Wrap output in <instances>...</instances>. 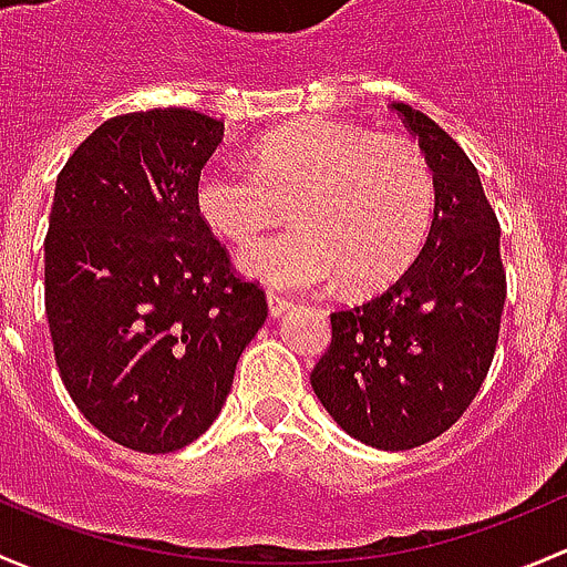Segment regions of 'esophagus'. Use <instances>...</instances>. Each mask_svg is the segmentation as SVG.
Here are the masks:
<instances>
[{
  "label": "esophagus",
  "instance_id": "1",
  "mask_svg": "<svg viewBox=\"0 0 567 567\" xmlns=\"http://www.w3.org/2000/svg\"><path fill=\"white\" fill-rule=\"evenodd\" d=\"M267 308H270L272 317H281L291 308V300L289 297H281L278 291H267Z\"/></svg>",
  "mask_w": 567,
  "mask_h": 567
}]
</instances>
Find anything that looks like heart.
Wrapping results in <instances>:
<instances>
[{"label": "heart", "mask_w": 567, "mask_h": 567, "mask_svg": "<svg viewBox=\"0 0 567 567\" xmlns=\"http://www.w3.org/2000/svg\"><path fill=\"white\" fill-rule=\"evenodd\" d=\"M429 157L404 136L302 120L250 147V168L209 163L196 179V213L224 240L248 245L289 215L297 226L256 243L243 270L284 289L336 281L373 289L399 276L434 215Z\"/></svg>", "instance_id": "heart-1"}]
</instances>
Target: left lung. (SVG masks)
<instances>
[{
	"label": "left lung",
	"instance_id": "8db88e82",
	"mask_svg": "<svg viewBox=\"0 0 567 567\" xmlns=\"http://www.w3.org/2000/svg\"><path fill=\"white\" fill-rule=\"evenodd\" d=\"M434 172V220L388 289L330 313L313 393L347 434L410 451L445 434L492 369L507 281L499 220L464 150L425 114L393 103Z\"/></svg>",
	"mask_w": 567,
	"mask_h": 567
}]
</instances>
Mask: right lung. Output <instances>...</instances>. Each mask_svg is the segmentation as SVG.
<instances>
[{
    "label": "right lung",
    "instance_id": "obj_1",
    "mask_svg": "<svg viewBox=\"0 0 567 567\" xmlns=\"http://www.w3.org/2000/svg\"><path fill=\"white\" fill-rule=\"evenodd\" d=\"M224 122L190 109L111 116L56 177L45 317L70 399L101 434L172 453L213 425L267 297L196 213Z\"/></svg>",
    "mask_w": 567,
    "mask_h": 567
}]
</instances>
